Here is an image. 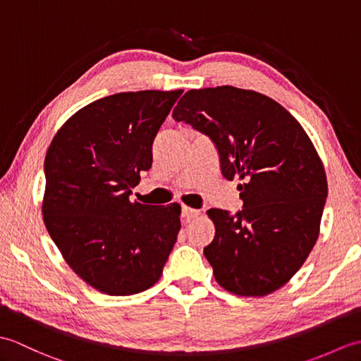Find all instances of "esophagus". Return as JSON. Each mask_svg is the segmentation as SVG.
<instances>
[{"mask_svg":"<svg viewBox=\"0 0 361 361\" xmlns=\"http://www.w3.org/2000/svg\"><path fill=\"white\" fill-rule=\"evenodd\" d=\"M181 216H183V219H185V220H192V219L200 216V211L194 209V208H188V206H183Z\"/></svg>","mask_w":361,"mask_h":361,"instance_id":"esophagus-1","label":"esophagus"}]
</instances>
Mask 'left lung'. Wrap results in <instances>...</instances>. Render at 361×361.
<instances>
[{"label": "left lung", "mask_w": 361, "mask_h": 361, "mask_svg": "<svg viewBox=\"0 0 361 361\" xmlns=\"http://www.w3.org/2000/svg\"><path fill=\"white\" fill-rule=\"evenodd\" d=\"M172 118L206 135L226 180L239 176L243 208H212L203 252L214 278L239 296H264L290 281L318 239L327 198L324 167L301 124L251 90H190Z\"/></svg>", "instance_id": "8db88e82"}]
</instances>
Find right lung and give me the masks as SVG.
<instances>
[{
    "instance_id": "obj_1",
    "label": "right lung",
    "mask_w": 361,
    "mask_h": 361,
    "mask_svg": "<svg viewBox=\"0 0 361 361\" xmlns=\"http://www.w3.org/2000/svg\"><path fill=\"white\" fill-rule=\"evenodd\" d=\"M183 93H118L65 122L44 158L43 220L73 270L91 287L128 296L163 273L180 231V204L130 202L152 167V144Z\"/></svg>"
}]
</instances>
